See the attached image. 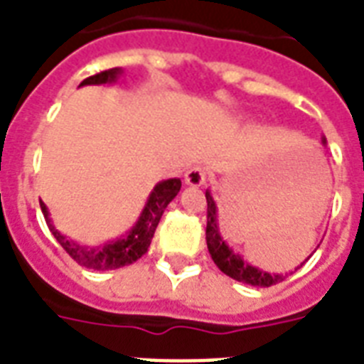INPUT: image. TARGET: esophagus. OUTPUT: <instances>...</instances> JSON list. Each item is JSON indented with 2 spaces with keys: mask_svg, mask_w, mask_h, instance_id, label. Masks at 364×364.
I'll use <instances>...</instances> for the list:
<instances>
[{
  "mask_svg": "<svg viewBox=\"0 0 364 364\" xmlns=\"http://www.w3.org/2000/svg\"><path fill=\"white\" fill-rule=\"evenodd\" d=\"M205 179H208V173H205L204 168H200V166H194L191 170L185 173V183L191 185V187H200V185H204Z\"/></svg>",
  "mask_w": 364,
  "mask_h": 364,
  "instance_id": "esophagus-1",
  "label": "esophagus"
}]
</instances>
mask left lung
Masks as SVG:
<instances>
[{
    "mask_svg": "<svg viewBox=\"0 0 364 364\" xmlns=\"http://www.w3.org/2000/svg\"><path fill=\"white\" fill-rule=\"evenodd\" d=\"M205 200H208L205 242H208L211 259L219 266V270L232 277V279H236V282L247 283V285H253V287H270V285H276V283L283 282L287 274L282 276V274H268V272L259 270V268L247 264L240 255H236L232 249L228 247L225 240L221 238V234H219V227H217V205L213 202V196L210 194V191H205Z\"/></svg>",
    "mask_w": 364,
    "mask_h": 364,
    "instance_id": "left-lung-1",
    "label": "left lung"
}]
</instances>
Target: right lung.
Wrapping results in <instances>:
<instances>
[{
	"label": "right lung",
	"instance_id": "add662e5",
	"mask_svg": "<svg viewBox=\"0 0 364 364\" xmlns=\"http://www.w3.org/2000/svg\"><path fill=\"white\" fill-rule=\"evenodd\" d=\"M121 68L102 71V73H96V75L85 79L81 82V87L82 85L115 82L117 77L121 75ZM179 188H181V179H166V181H160L153 188V193L149 194L147 204H145L141 215H139L136 225L132 227L130 232L122 236V238L115 240V242L100 245V247H82L79 243L71 242L65 236H62L54 228L53 223H50L47 205L43 204V202H39V204H41V211L45 219H47L50 232H53L54 238L58 240V243L65 249V253L70 255L71 259L77 260L85 268H90V270H115V268H121V266H128L132 262H136L137 259H141L143 255L147 253L151 240L154 236V230L159 227L160 217H162V213H164V210L168 208L171 200L176 198Z\"/></svg>",
	"mask_w": 364,
	"mask_h": 364
}]
</instances>
